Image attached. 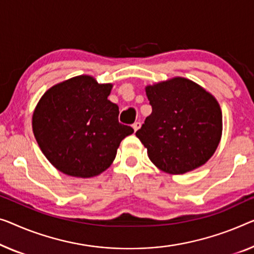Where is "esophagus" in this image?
<instances>
[{
    "label": "esophagus",
    "mask_w": 254,
    "mask_h": 254,
    "mask_svg": "<svg viewBox=\"0 0 254 254\" xmlns=\"http://www.w3.org/2000/svg\"><path fill=\"white\" fill-rule=\"evenodd\" d=\"M141 127V123L140 122H134L133 124H132V127H133V130L134 131H137V130H139V127Z\"/></svg>",
    "instance_id": "obj_1"
}]
</instances>
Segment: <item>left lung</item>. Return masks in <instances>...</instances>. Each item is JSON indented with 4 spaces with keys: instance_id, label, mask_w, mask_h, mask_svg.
<instances>
[{
    "instance_id": "1",
    "label": "left lung",
    "mask_w": 254,
    "mask_h": 254,
    "mask_svg": "<svg viewBox=\"0 0 254 254\" xmlns=\"http://www.w3.org/2000/svg\"><path fill=\"white\" fill-rule=\"evenodd\" d=\"M146 94L153 111L135 135L149 160L171 175L205 164L222 132V114L215 98L184 77L148 85Z\"/></svg>"
}]
</instances>
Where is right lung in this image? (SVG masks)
Listing matches in <instances>:
<instances>
[{
    "label": "right lung",
    "mask_w": 254,
    "mask_h": 254,
    "mask_svg": "<svg viewBox=\"0 0 254 254\" xmlns=\"http://www.w3.org/2000/svg\"><path fill=\"white\" fill-rule=\"evenodd\" d=\"M112 86L82 75L52 86L37 104L34 135L45 157L65 175H100L115 160L121 141L133 133L119 122V106L107 99Z\"/></svg>",
    "instance_id": "add662e5"
}]
</instances>
